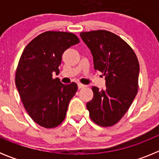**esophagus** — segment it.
<instances>
[{"mask_svg":"<svg viewBox=\"0 0 159 159\" xmlns=\"http://www.w3.org/2000/svg\"><path fill=\"white\" fill-rule=\"evenodd\" d=\"M84 87H85V85H84V84H80V83H79V84H78V88H79V89H81V88H84Z\"/></svg>","mask_w":159,"mask_h":159,"instance_id":"1","label":"esophagus"}]
</instances>
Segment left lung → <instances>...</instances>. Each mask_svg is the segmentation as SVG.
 Here are the masks:
<instances>
[{
    "mask_svg": "<svg viewBox=\"0 0 159 159\" xmlns=\"http://www.w3.org/2000/svg\"><path fill=\"white\" fill-rule=\"evenodd\" d=\"M91 50L95 71L105 75L106 89L92 87L94 96L87 103L92 121L101 127L116 124L128 111L139 88V64L127 42L106 30L81 32Z\"/></svg>",
    "mask_w": 159,
    "mask_h": 159,
    "instance_id": "8db88e82",
    "label": "left lung"
}]
</instances>
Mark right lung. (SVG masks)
I'll return each mask as SVG.
<instances>
[{"instance_id": "right-lung-1", "label": "right lung", "mask_w": 159, "mask_h": 159, "mask_svg": "<svg viewBox=\"0 0 159 159\" xmlns=\"http://www.w3.org/2000/svg\"><path fill=\"white\" fill-rule=\"evenodd\" d=\"M80 42L75 34L48 31L34 38L24 49L16 71V88L25 110L32 120L53 128L65 119L70 100L78 86L62 84L52 74L60 73L62 55Z\"/></svg>"}]
</instances>
